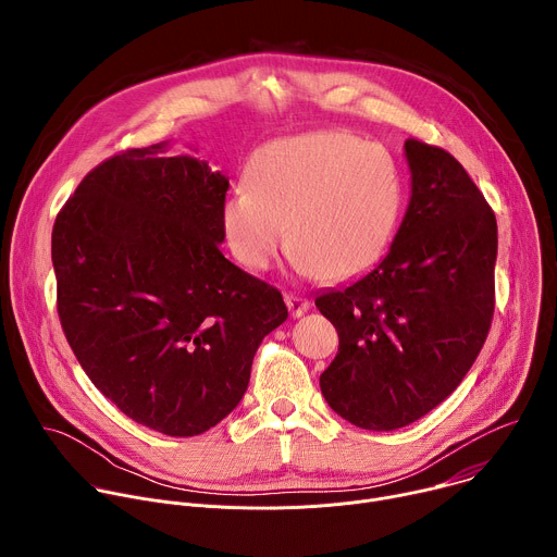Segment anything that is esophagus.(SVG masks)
Wrapping results in <instances>:
<instances>
[{"label": "esophagus", "mask_w": 557, "mask_h": 557, "mask_svg": "<svg viewBox=\"0 0 557 557\" xmlns=\"http://www.w3.org/2000/svg\"><path fill=\"white\" fill-rule=\"evenodd\" d=\"M284 301H286L293 317H301L310 308V301L306 297H299V295H286Z\"/></svg>", "instance_id": "34e87169"}]
</instances>
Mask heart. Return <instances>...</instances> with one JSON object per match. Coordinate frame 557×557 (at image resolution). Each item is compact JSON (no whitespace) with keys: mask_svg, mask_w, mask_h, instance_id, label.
<instances>
[{"mask_svg":"<svg viewBox=\"0 0 557 557\" xmlns=\"http://www.w3.org/2000/svg\"><path fill=\"white\" fill-rule=\"evenodd\" d=\"M247 187L231 191L220 224L231 253L264 271L286 243L306 275L350 280L385 253L401 213L392 156L346 132L280 138L256 149Z\"/></svg>","mask_w":557,"mask_h":557,"instance_id":"b5f03b06","label":"heart"}]
</instances>
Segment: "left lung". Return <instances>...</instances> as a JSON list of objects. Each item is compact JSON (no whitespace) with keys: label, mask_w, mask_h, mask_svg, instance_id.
Here are the masks:
<instances>
[{"label":"left lung","mask_w":557,"mask_h":557,"mask_svg":"<svg viewBox=\"0 0 557 557\" xmlns=\"http://www.w3.org/2000/svg\"><path fill=\"white\" fill-rule=\"evenodd\" d=\"M410 202L387 256L314 306L339 335L322 372L326 404L348 423L406 428L458 387L494 314L498 226L451 153L406 140Z\"/></svg>","instance_id":"1"}]
</instances>
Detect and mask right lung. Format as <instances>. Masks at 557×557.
Wrapping results in <instances>:
<instances>
[{
    "label": "right lung",
    "instance_id": "1",
    "mask_svg": "<svg viewBox=\"0 0 557 557\" xmlns=\"http://www.w3.org/2000/svg\"><path fill=\"white\" fill-rule=\"evenodd\" d=\"M170 140L95 168L52 228L57 310L90 381L132 421L168 436L218 425L247 392L282 293L220 245L228 178Z\"/></svg>",
    "mask_w": 557,
    "mask_h": 557
}]
</instances>
